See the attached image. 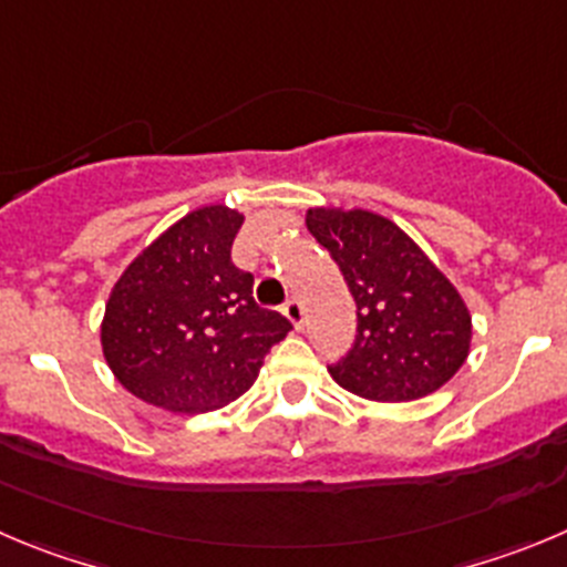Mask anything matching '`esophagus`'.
Returning <instances> with one entry per match:
<instances>
[{"instance_id":"1","label":"esophagus","mask_w":567,"mask_h":567,"mask_svg":"<svg viewBox=\"0 0 567 567\" xmlns=\"http://www.w3.org/2000/svg\"><path fill=\"white\" fill-rule=\"evenodd\" d=\"M282 313L288 316L290 324H293L296 330H301V324H305V308H301V301L296 299V296H293V299L285 301V305H282Z\"/></svg>"}]
</instances>
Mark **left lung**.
<instances>
[{
	"label": "left lung",
	"instance_id": "1",
	"mask_svg": "<svg viewBox=\"0 0 567 567\" xmlns=\"http://www.w3.org/2000/svg\"><path fill=\"white\" fill-rule=\"evenodd\" d=\"M355 299L358 336L330 363L338 385L378 403H409L444 385L470 352V310L400 226L363 209H310Z\"/></svg>",
	"mask_w": 567,
	"mask_h": 567
}]
</instances>
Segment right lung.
<instances>
[{
    "label": "right lung",
    "instance_id": "add662e5",
    "mask_svg": "<svg viewBox=\"0 0 567 567\" xmlns=\"http://www.w3.org/2000/svg\"><path fill=\"white\" fill-rule=\"evenodd\" d=\"M243 215L204 206L125 268L105 305L103 355L116 380L167 411H215L251 389L293 330L254 301V277L231 262Z\"/></svg>",
    "mask_w": 567,
    "mask_h": 567
}]
</instances>
